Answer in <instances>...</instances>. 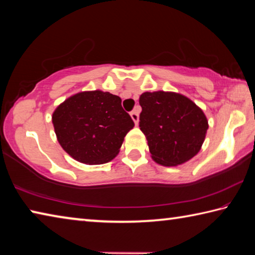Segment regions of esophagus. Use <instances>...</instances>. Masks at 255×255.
<instances>
[{
  "label": "esophagus",
  "mask_w": 255,
  "mask_h": 255,
  "mask_svg": "<svg viewBox=\"0 0 255 255\" xmlns=\"http://www.w3.org/2000/svg\"><path fill=\"white\" fill-rule=\"evenodd\" d=\"M130 117L133 120V123L136 125L138 124V120H139V115H138V111L137 110H133L130 112Z\"/></svg>",
  "instance_id": "1"
}]
</instances>
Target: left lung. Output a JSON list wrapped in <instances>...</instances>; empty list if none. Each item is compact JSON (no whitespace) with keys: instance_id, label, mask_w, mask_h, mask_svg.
Returning <instances> with one entry per match:
<instances>
[{"instance_id":"left-lung-1","label":"left lung","mask_w":255,"mask_h":255,"mask_svg":"<svg viewBox=\"0 0 255 255\" xmlns=\"http://www.w3.org/2000/svg\"><path fill=\"white\" fill-rule=\"evenodd\" d=\"M139 105V127L155 162L175 166L199 152L208 122L190 99L172 92H145Z\"/></svg>"}]
</instances>
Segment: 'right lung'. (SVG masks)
<instances>
[{"mask_svg": "<svg viewBox=\"0 0 255 255\" xmlns=\"http://www.w3.org/2000/svg\"><path fill=\"white\" fill-rule=\"evenodd\" d=\"M59 144L76 161L102 164L118 154L125 136L135 126L122 99L109 92H81L53 114Z\"/></svg>", "mask_w": 255, "mask_h": 255, "instance_id": "add662e5", "label": "right lung"}]
</instances>
